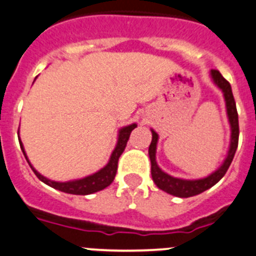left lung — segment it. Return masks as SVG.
<instances>
[{
  "mask_svg": "<svg viewBox=\"0 0 256 256\" xmlns=\"http://www.w3.org/2000/svg\"><path fill=\"white\" fill-rule=\"evenodd\" d=\"M210 79L216 84L217 88H220L223 93V98L226 102V111H227V117H228L230 128H231V139H230V148L227 152L224 160L222 164L212 172L209 176L202 177V178L196 180H185L174 177L171 174H166L162 171L156 160V144H158V134L150 128L152 131V142L149 145V158H150V172L152 178L160 190H163L167 194H171L174 196L178 198H190L195 196L198 194H202L206 190L210 188L222 178L228 170L232 160H234V153H236L237 144H238V114H237L236 103H234V94H232L231 85L224 78L220 75V71L210 70Z\"/></svg>",
  "mask_w": 256,
  "mask_h": 256,
  "instance_id": "obj_1",
  "label": "left lung"
}]
</instances>
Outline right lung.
Segmentation results:
<instances>
[{"label":"right lung","mask_w":256,"mask_h":256,"mask_svg":"<svg viewBox=\"0 0 256 256\" xmlns=\"http://www.w3.org/2000/svg\"><path fill=\"white\" fill-rule=\"evenodd\" d=\"M136 124H131V125L124 126L118 130V135H117V142L116 146H114V152H112L111 156H110V160H108L107 164L103 168H100V171L96 172L93 174H89L86 177H82L79 180H72V181H66V182H58V181H52V180L47 178L43 174H39L36 168L32 166V163L28 160L26 153L24 150V145H22V140L20 142V148H22V153H24L25 158H26L28 163L30 166V168L33 170V172L36 174V176L38 177L42 182H44L46 185L50 186V188H56V190L62 191V192H66V194H72V195H89L96 192V191H100L103 188H106L107 186H110L112 184V181L114 180L117 172V164H118V158L120 156L124 153L126 148V144H128V140L130 138V134L134 128H136Z\"/></svg>","instance_id":"add662e5"}]
</instances>
